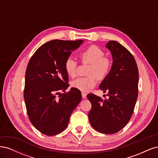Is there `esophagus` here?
Masks as SVG:
<instances>
[{
	"label": "esophagus",
	"mask_w": 158,
	"mask_h": 158,
	"mask_svg": "<svg viewBox=\"0 0 158 158\" xmlns=\"http://www.w3.org/2000/svg\"><path fill=\"white\" fill-rule=\"evenodd\" d=\"M82 97L83 99H85V98H86V94L82 92Z\"/></svg>",
	"instance_id": "obj_1"
}]
</instances>
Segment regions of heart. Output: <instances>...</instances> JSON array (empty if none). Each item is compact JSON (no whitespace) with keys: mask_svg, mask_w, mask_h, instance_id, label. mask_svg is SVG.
Listing matches in <instances>:
<instances>
[{"mask_svg":"<svg viewBox=\"0 0 158 158\" xmlns=\"http://www.w3.org/2000/svg\"><path fill=\"white\" fill-rule=\"evenodd\" d=\"M104 51L99 47L92 45L88 47L80 54V59L83 63H90L88 77H80L71 83L73 88L82 92H88L94 88L99 80L106 78L111 69V62L105 57ZM78 63L74 59L69 57L64 63V69L67 74L74 78L77 74Z\"/></svg>","mask_w":158,"mask_h":158,"instance_id":"1","label":"heart"}]
</instances>
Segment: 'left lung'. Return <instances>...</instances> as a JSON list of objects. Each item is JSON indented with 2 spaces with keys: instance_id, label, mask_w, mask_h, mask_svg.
Listing matches in <instances>:
<instances>
[{
  "instance_id": "obj_1",
  "label": "left lung",
  "mask_w": 158,
  "mask_h": 158,
  "mask_svg": "<svg viewBox=\"0 0 158 158\" xmlns=\"http://www.w3.org/2000/svg\"><path fill=\"white\" fill-rule=\"evenodd\" d=\"M106 47L112 55L113 65L99 89L108 93V98L88 94L92 103L88 117L95 130L114 134L121 131L131 118L138 98V70L133 55L119 43L109 41Z\"/></svg>"
}]
</instances>
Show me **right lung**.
<instances>
[{"label":"right lung","instance_id":"right-lung-1","mask_svg":"<svg viewBox=\"0 0 158 158\" xmlns=\"http://www.w3.org/2000/svg\"><path fill=\"white\" fill-rule=\"evenodd\" d=\"M83 42L81 40L47 42L28 63L23 92L26 110L32 125L44 135L54 136L63 131L82 99L77 89L72 88L65 92L69 84L64 63L72 51ZM60 90L65 94H60Z\"/></svg>","mask_w":158,"mask_h":158}]
</instances>
